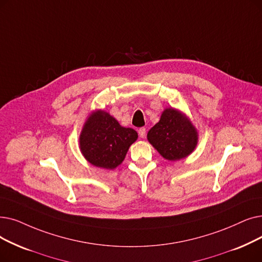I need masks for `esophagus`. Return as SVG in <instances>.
Instances as JSON below:
<instances>
[{
	"label": "esophagus",
	"instance_id": "34e87169",
	"mask_svg": "<svg viewBox=\"0 0 262 262\" xmlns=\"http://www.w3.org/2000/svg\"><path fill=\"white\" fill-rule=\"evenodd\" d=\"M138 134L140 136V138H144L145 137V134H146V129L144 127H141V128H139Z\"/></svg>",
	"mask_w": 262,
	"mask_h": 262
}]
</instances>
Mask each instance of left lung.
<instances>
[{"label":"left lung","mask_w":262,"mask_h":262,"mask_svg":"<svg viewBox=\"0 0 262 262\" xmlns=\"http://www.w3.org/2000/svg\"><path fill=\"white\" fill-rule=\"evenodd\" d=\"M147 140L168 161L188 156L198 142V133L189 119L173 108L163 111L161 120L147 133Z\"/></svg>","instance_id":"left-lung-1"}]
</instances>
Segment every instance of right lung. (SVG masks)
<instances>
[{"instance_id":"obj_1","label":"right lung","mask_w":262,"mask_h":262,"mask_svg":"<svg viewBox=\"0 0 262 262\" xmlns=\"http://www.w3.org/2000/svg\"><path fill=\"white\" fill-rule=\"evenodd\" d=\"M137 138L135 129L121 126L108 112L97 110L91 113L84 123L79 145L90 164L111 170L122 164Z\"/></svg>"}]
</instances>
